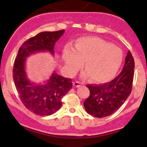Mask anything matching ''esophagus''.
I'll use <instances>...</instances> for the list:
<instances>
[{
	"label": "esophagus",
	"instance_id": "1",
	"mask_svg": "<svg viewBox=\"0 0 147 147\" xmlns=\"http://www.w3.org/2000/svg\"><path fill=\"white\" fill-rule=\"evenodd\" d=\"M82 83H81V82H73V86L75 87H77V88L80 87L81 86H82Z\"/></svg>",
	"mask_w": 147,
	"mask_h": 147
}]
</instances>
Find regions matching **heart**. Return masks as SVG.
Wrapping results in <instances>:
<instances>
[{
    "mask_svg": "<svg viewBox=\"0 0 147 147\" xmlns=\"http://www.w3.org/2000/svg\"><path fill=\"white\" fill-rule=\"evenodd\" d=\"M63 59L70 73H75L82 67L86 71L84 77L92 78L96 83H105L116 75L123 59L122 50L97 37H82L76 41L75 50H64Z\"/></svg>",
    "mask_w": 147,
    "mask_h": 147,
    "instance_id": "heart-1",
    "label": "heart"
}]
</instances>
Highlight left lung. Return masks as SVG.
Returning a JSON list of instances; mask_svg holds the SVG:
<instances>
[{"instance_id":"left-lung-1","label":"left lung","mask_w":147,"mask_h":147,"mask_svg":"<svg viewBox=\"0 0 147 147\" xmlns=\"http://www.w3.org/2000/svg\"><path fill=\"white\" fill-rule=\"evenodd\" d=\"M135 63L131 52H127L122 71L113 80L100 85H87L90 95L84 106L95 117L111 115L125 102L132 90Z\"/></svg>"}]
</instances>
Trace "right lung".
<instances>
[{
  "mask_svg": "<svg viewBox=\"0 0 147 147\" xmlns=\"http://www.w3.org/2000/svg\"><path fill=\"white\" fill-rule=\"evenodd\" d=\"M65 30L43 32L25 41L20 47L15 59L13 79L21 101L28 110L41 116L55 113L61 106V99L72 88V79L54 72L44 84L30 82L27 77L26 58L36 52H48L54 55L55 43Z\"/></svg>",
  "mask_w": 147,
  "mask_h": 147,
  "instance_id": "add662e5",
  "label": "right lung"
}]
</instances>
